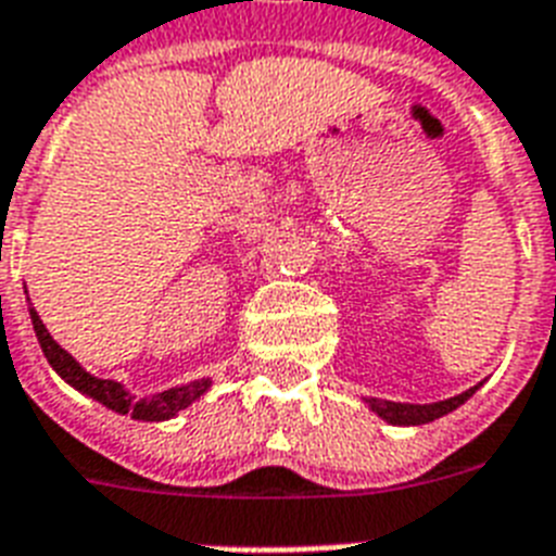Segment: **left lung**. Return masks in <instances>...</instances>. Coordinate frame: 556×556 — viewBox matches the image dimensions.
<instances>
[{"instance_id":"left-lung-1","label":"left lung","mask_w":556,"mask_h":556,"mask_svg":"<svg viewBox=\"0 0 556 556\" xmlns=\"http://www.w3.org/2000/svg\"><path fill=\"white\" fill-rule=\"evenodd\" d=\"M477 388L480 386H473L468 388V391H463V394L451 396V400H442V403H431V405L388 403V400H365V403H368V408H371L374 414H380V417L386 419V422H391V426H426V422H434V419L445 417V414H451L454 408H459V405L466 403Z\"/></svg>"}]
</instances>
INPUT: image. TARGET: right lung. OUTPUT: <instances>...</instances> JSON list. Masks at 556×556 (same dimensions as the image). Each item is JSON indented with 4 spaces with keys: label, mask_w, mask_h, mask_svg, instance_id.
Instances as JSON below:
<instances>
[{
    "label": "right lung",
    "mask_w": 556,
    "mask_h": 556,
    "mask_svg": "<svg viewBox=\"0 0 556 556\" xmlns=\"http://www.w3.org/2000/svg\"><path fill=\"white\" fill-rule=\"evenodd\" d=\"M30 323H34L36 340L42 345V354L48 356V363H51L53 371H56L67 386H74L76 391L93 396L97 403L116 410V414H130L134 419H146V422H162V419L176 417L179 410H185L191 403H197L207 388H211V380H197L188 382V386L168 388V391H162V394L146 396V400H134L119 382L99 380V377L85 371L83 365L76 363L74 356L67 354V351L53 340L51 333H48V328H45L42 319H39V314H36L34 308H30Z\"/></svg>",
    "instance_id": "right-lung-1"
}]
</instances>
